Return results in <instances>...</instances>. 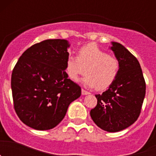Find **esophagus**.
Here are the masks:
<instances>
[{"instance_id":"34e87169","label":"esophagus","mask_w":156,"mask_h":156,"mask_svg":"<svg viewBox=\"0 0 156 156\" xmlns=\"http://www.w3.org/2000/svg\"><path fill=\"white\" fill-rule=\"evenodd\" d=\"M81 93H82L83 95H87V94H89V92L87 91V90H83V89H82V90H81Z\"/></svg>"}]
</instances>
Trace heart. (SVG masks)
I'll use <instances>...</instances> for the list:
<instances>
[{
  "label": "heart",
  "mask_w": 156,
  "mask_h": 156,
  "mask_svg": "<svg viewBox=\"0 0 156 156\" xmlns=\"http://www.w3.org/2000/svg\"><path fill=\"white\" fill-rule=\"evenodd\" d=\"M119 70V60L107 55L94 43L83 46L78 51V57L69 55L66 71L72 80L78 81L80 76L87 73L83 83L89 87L105 90L116 79Z\"/></svg>",
  "instance_id": "1"
}]
</instances>
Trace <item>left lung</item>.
Here are the masks:
<instances>
[{
    "label": "left lung",
    "instance_id": "obj_1",
    "mask_svg": "<svg viewBox=\"0 0 156 156\" xmlns=\"http://www.w3.org/2000/svg\"><path fill=\"white\" fill-rule=\"evenodd\" d=\"M111 44L110 49L119 60V73L108 90L95 95L98 104L90 114L101 129L118 132L129 127L138 118L146 85L137 59L119 43Z\"/></svg>",
    "mask_w": 156,
    "mask_h": 156
}]
</instances>
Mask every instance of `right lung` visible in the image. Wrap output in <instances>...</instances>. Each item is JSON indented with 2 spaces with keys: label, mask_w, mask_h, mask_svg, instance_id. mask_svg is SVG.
<instances>
[{
  "label": "right lung",
  "mask_w": 156,
  "mask_h": 156,
  "mask_svg": "<svg viewBox=\"0 0 156 156\" xmlns=\"http://www.w3.org/2000/svg\"><path fill=\"white\" fill-rule=\"evenodd\" d=\"M66 40H46L28 48L12 74L14 108L23 123L38 130L55 127L81 88L68 79Z\"/></svg>",
  "instance_id": "add662e5"
}]
</instances>
